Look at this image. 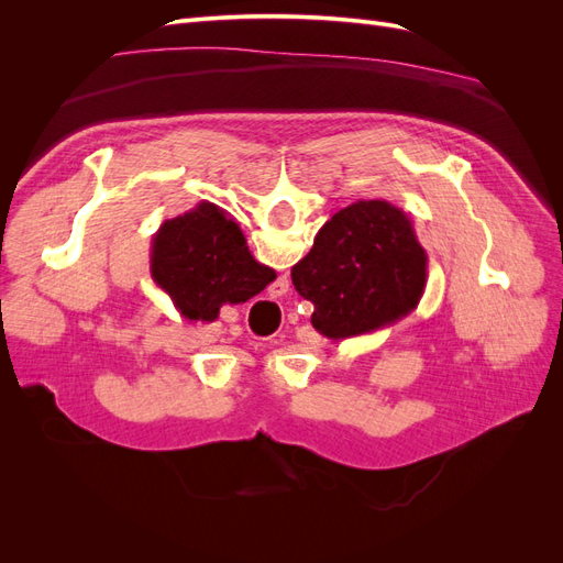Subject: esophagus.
I'll use <instances>...</instances> for the list:
<instances>
[{
	"instance_id": "1",
	"label": "esophagus",
	"mask_w": 563,
	"mask_h": 563,
	"mask_svg": "<svg viewBox=\"0 0 563 563\" xmlns=\"http://www.w3.org/2000/svg\"><path fill=\"white\" fill-rule=\"evenodd\" d=\"M288 291V277L282 275L275 284L269 286V298H277V296H284Z\"/></svg>"
}]
</instances>
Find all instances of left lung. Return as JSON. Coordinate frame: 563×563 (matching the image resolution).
Listing matches in <instances>:
<instances>
[{
    "mask_svg": "<svg viewBox=\"0 0 563 563\" xmlns=\"http://www.w3.org/2000/svg\"><path fill=\"white\" fill-rule=\"evenodd\" d=\"M291 279L314 305L312 327L345 340L391 327L418 308L428 284V253L399 207L360 199L323 223Z\"/></svg>",
    "mask_w": 563,
    "mask_h": 563,
    "instance_id": "8db88e82",
    "label": "left lung"
}]
</instances>
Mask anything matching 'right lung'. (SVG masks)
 I'll list each match as a JSON object with an SVG mask.
<instances>
[{
	"mask_svg": "<svg viewBox=\"0 0 563 563\" xmlns=\"http://www.w3.org/2000/svg\"><path fill=\"white\" fill-rule=\"evenodd\" d=\"M150 272L190 321H213L223 305L246 302L277 279L253 258L234 218L211 201L164 220L152 236Z\"/></svg>",
	"mask_w": 563,
	"mask_h": 563,
	"instance_id": "1",
	"label": "right lung"
}]
</instances>
